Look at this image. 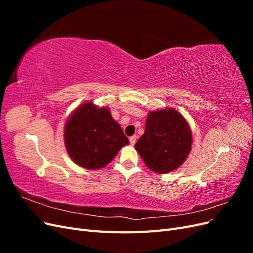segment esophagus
<instances>
[{"label": "esophagus", "mask_w": 253, "mask_h": 253, "mask_svg": "<svg viewBox=\"0 0 253 253\" xmlns=\"http://www.w3.org/2000/svg\"><path fill=\"white\" fill-rule=\"evenodd\" d=\"M136 140H137V137H136L135 135H134V136H132V137H129V142H131V144H132V145H134V144H135Z\"/></svg>", "instance_id": "esophagus-1"}]
</instances>
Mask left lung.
<instances>
[{
    "mask_svg": "<svg viewBox=\"0 0 253 253\" xmlns=\"http://www.w3.org/2000/svg\"><path fill=\"white\" fill-rule=\"evenodd\" d=\"M192 134L186 119L174 109L150 112L144 134L135 143L150 170L159 174L174 171L188 157Z\"/></svg>",
    "mask_w": 253,
    "mask_h": 253,
    "instance_id": "8db88e82",
    "label": "left lung"
}]
</instances>
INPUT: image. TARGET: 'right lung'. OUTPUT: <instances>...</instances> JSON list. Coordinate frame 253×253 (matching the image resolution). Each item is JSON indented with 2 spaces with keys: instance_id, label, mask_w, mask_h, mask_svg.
Returning <instances> with one entry per match:
<instances>
[{
  "instance_id": "1",
  "label": "right lung",
  "mask_w": 253,
  "mask_h": 253,
  "mask_svg": "<svg viewBox=\"0 0 253 253\" xmlns=\"http://www.w3.org/2000/svg\"><path fill=\"white\" fill-rule=\"evenodd\" d=\"M64 142L76 164L95 170L110 164L120 149L128 144V139L108 109L86 102L68 118Z\"/></svg>"
}]
</instances>
